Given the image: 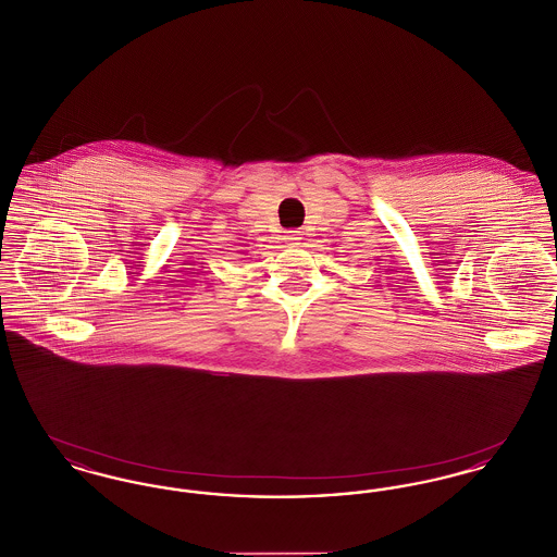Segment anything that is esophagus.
Instances as JSON below:
<instances>
[{"instance_id":"obj_1","label":"esophagus","mask_w":557,"mask_h":557,"mask_svg":"<svg viewBox=\"0 0 557 557\" xmlns=\"http://www.w3.org/2000/svg\"><path fill=\"white\" fill-rule=\"evenodd\" d=\"M298 236H300L298 232H288V236H286V238L290 239V242H296V239H300Z\"/></svg>"}]
</instances>
